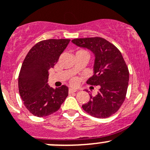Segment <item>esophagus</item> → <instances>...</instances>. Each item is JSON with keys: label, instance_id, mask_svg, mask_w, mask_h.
<instances>
[{"label": "esophagus", "instance_id": "1", "mask_svg": "<svg viewBox=\"0 0 150 150\" xmlns=\"http://www.w3.org/2000/svg\"><path fill=\"white\" fill-rule=\"evenodd\" d=\"M77 92V89H75L70 88V89H69V93H72V92Z\"/></svg>", "mask_w": 150, "mask_h": 150}]
</instances>
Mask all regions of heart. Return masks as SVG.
<instances>
[{
    "mask_svg": "<svg viewBox=\"0 0 150 150\" xmlns=\"http://www.w3.org/2000/svg\"><path fill=\"white\" fill-rule=\"evenodd\" d=\"M78 52H86V53H87L86 51H84V50H78V51L76 53H78Z\"/></svg>",
    "mask_w": 150,
    "mask_h": 150,
    "instance_id": "obj_1",
    "label": "heart"
}]
</instances>
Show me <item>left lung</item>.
Listing matches in <instances>:
<instances>
[{
    "instance_id": "8db88e82",
    "label": "left lung",
    "mask_w": 150,
    "mask_h": 150,
    "mask_svg": "<svg viewBox=\"0 0 150 150\" xmlns=\"http://www.w3.org/2000/svg\"><path fill=\"white\" fill-rule=\"evenodd\" d=\"M72 43L90 50L95 56L93 74L86 83L99 86L96 96L82 105L90 115L106 118L115 113L124 101L128 87V67L121 52L106 39L99 37L76 38Z\"/></svg>"
}]
</instances>
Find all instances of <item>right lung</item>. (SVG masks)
Returning a JSON list of instances; mask_svg holds the SVG:
<instances>
[{"instance_id":"add662e5","label":"right lung","mask_w":150,"mask_h":150,"mask_svg":"<svg viewBox=\"0 0 150 150\" xmlns=\"http://www.w3.org/2000/svg\"><path fill=\"white\" fill-rule=\"evenodd\" d=\"M69 39H49L36 43L22 64L19 76V93L24 106L37 117H45L58 111L68 96L65 85L51 87L49 69L58 62Z\"/></svg>"}]
</instances>
